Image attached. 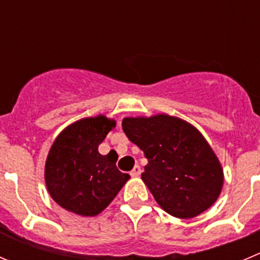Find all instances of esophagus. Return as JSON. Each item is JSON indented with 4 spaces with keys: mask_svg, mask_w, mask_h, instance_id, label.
<instances>
[{
    "mask_svg": "<svg viewBox=\"0 0 260 260\" xmlns=\"http://www.w3.org/2000/svg\"><path fill=\"white\" fill-rule=\"evenodd\" d=\"M140 174H142V169H140V166L135 165L134 169H133L132 172H130V175H132L133 177H139Z\"/></svg>",
    "mask_w": 260,
    "mask_h": 260,
    "instance_id": "obj_1",
    "label": "esophagus"
}]
</instances>
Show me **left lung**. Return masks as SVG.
Masks as SVG:
<instances>
[{
	"instance_id": "8db88e82",
	"label": "left lung",
	"mask_w": 260,
	"mask_h": 260,
	"mask_svg": "<svg viewBox=\"0 0 260 260\" xmlns=\"http://www.w3.org/2000/svg\"><path fill=\"white\" fill-rule=\"evenodd\" d=\"M122 130L144 152L148 163L142 180L163 211L187 219L216 203L223 186V169L195 126L158 113L125 117Z\"/></svg>"
}]
</instances>
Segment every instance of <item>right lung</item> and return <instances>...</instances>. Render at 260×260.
I'll return each instance as SVG.
<instances>
[{"mask_svg": "<svg viewBox=\"0 0 260 260\" xmlns=\"http://www.w3.org/2000/svg\"><path fill=\"white\" fill-rule=\"evenodd\" d=\"M116 121L98 115L66 126L51 145L44 181L52 199L78 216L94 217L105 211L130 175L116 167L117 155H102L98 145Z\"/></svg>", "mask_w": 260, "mask_h": 260, "instance_id": "1", "label": "right lung"}]
</instances>
